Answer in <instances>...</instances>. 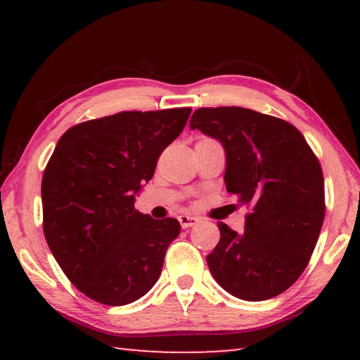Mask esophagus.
Listing matches in <instances>:
<instances>
[{
	"label": "esophagus",
	"instance_id": "1",
	"mask_svg": "<svg viewBox=\"0 0 360 360\" xmlns=\"http://www.w3.org/2000/svg\"><path fill=\"white\" fill-rule=\"evenodd\" d=\"M179 219V224L182 229H188V227H193V225H197L200 222L198 217L195 216H188V214H182L178 217Z\"/></svg>",
	"mask_w": 360,
	"mask_h": 360
}]
</instances>
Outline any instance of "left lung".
<instances>
[{
    "mask_svg": "<svg viewBox=\"0 0 360 360\" xmlns=\"http://www.w3.org/2000/svg\"><path fill=\"white\" fill-rule=\"evenodd\" d=\"M191 129L222 143L225 186L249 210L243 233L217 224L221 240L206 255L212 276L241 300L283 294L307 268L324 222L318 157L289 122L246 108H200Z\"/></svg>",
    "mask_w": 360,
    "mask_h": 360,
    "instance_id": "left-lung-1",
    "label": "left lung"
}]
</instances>
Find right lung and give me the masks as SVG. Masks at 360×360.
<instances>
[{
	"label": "right lung",
	"instance_id": "obj_1",
	"mask_svg": "<svg viewBox=\"0 0 360 360\" xmlns=\"http://www.w3.org/2000/svg\"><path fill=\"white\" fill-rule=\"evenodd\" d=\"M191 108L122 111L66 130L42 174V229L66 278L92 300L122 307L160 276L181 225L135 210Z\"/></svg>",
	"mask_w": 360,
	"mask_h": 360
}]
</instances>
